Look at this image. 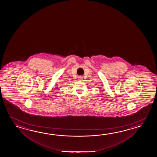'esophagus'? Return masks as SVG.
Here are the masks:
<instances>
[{"mask_svg": "<svg viewBox=\"0 0 157 157\" xmlns=\"http://www.w3.org/2000/svg\"><path fill=\"white\" fill-rule=\"evenodd\" d=\"M79 78H81H81H82V76H80V77H79Z\"/></svg>", "mask_w": 157, "mask_h": 157, "instance_id": "obj_1", "label": "esophagus"}]
</instances>
